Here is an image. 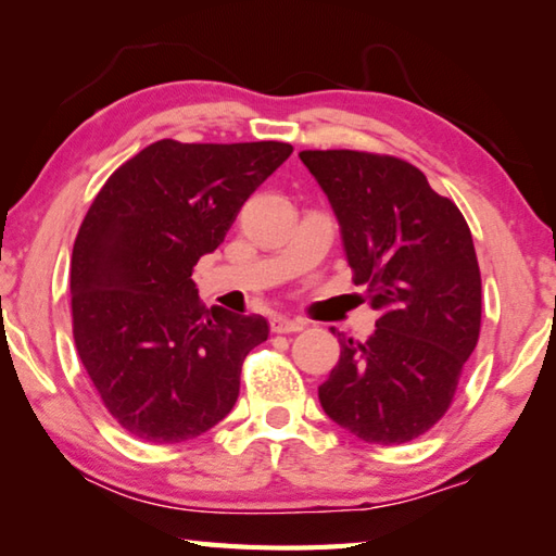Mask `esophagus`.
Listing matches in <instances>:
<instances>
[{
  "label": "esophagus",
  "mask_w": 556,
  "mask_h": 556,
  "mask_svg": "<svg viewBox=\"0 0 556 556\" xmlns=\"http://www.w3.org/2000/svg\"><path fill=\"white\" fill-rule=\"evenodd\" d=\"M271 326V333H296V331H304L306 321H301V318H289V316H275L269 321Z\"/></svg>",
  "instance_id": "1"
}]
</instances>
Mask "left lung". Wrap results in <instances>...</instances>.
<instances>
[{
  "mask_svg": "<svg viewBox=\"0 0 556 556\" xmlns=\"http://www.w3.org/2000/svg\"><path fill=\"white\" fill-rule=\"evenodd\" d=\"M341 225L353 281L378 312L365 343L318 388L336 425L370 444H404L444 417L481 333V269L454 201L397 156L301 152Z\"/></svg>",
  "mask_w": 556,
  "mask_h": 556,
  "instance_id": "obj_1",
  "label": "left lung"
}]
</instances>
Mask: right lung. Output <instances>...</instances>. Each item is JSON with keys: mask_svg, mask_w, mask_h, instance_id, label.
I'll use <instances>...</instances> for the list:
<instances>
[{"mask_svg": "<svg viewBox=\"0 0 556 556\" xmlns=\"http://www.w3.org/2000/svg\"><path fill=\"white\" fill-rule=\"evenodd\" d=\"M285 142L162 139L122 164L92 201L71 257L75 348L131 437L178 444L228 417L262 316L201 304L193 267L242 203L287 162Z\"/></svg>", "mask_w": 556, "mask_h": 556, "instance_id": "1", "label": "right lung"}]
</instances>
